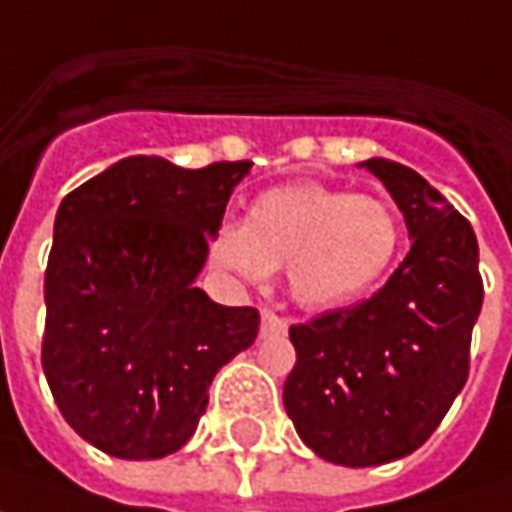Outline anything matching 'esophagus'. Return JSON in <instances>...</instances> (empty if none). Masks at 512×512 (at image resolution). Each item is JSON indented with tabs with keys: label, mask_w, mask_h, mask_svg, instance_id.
<instances>
[{
	"label": "esophagus",
	"mask_w": 512,
	"mask_h": 512,
	"mask_svg": "<svg viewBox=\"0 0 512 512\" xmlns=\"http://www.w3.org/2000/svg\"><path fill=\"white\" fill-rule=\"evenodd\" d=\"M288 330V318L277 316V313H263V332H285Z\"/></svg>",
	"instance_id": "34e87169"
}]
</instances>
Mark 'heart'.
Here are the masks:
<instances>
[{
	"label": "heart",
	"instance_id": "b5f03b06",
	"mask_svg": "<svg viewBox=\"0 0 512 512\" xmlns=\"http://www.w3.org/2000/svg\"><path fill=\"white\" fill-rule=\"evenodd\" d=\"M399 246L402 224L385 199L305 180L257 196L244 227L219 232L213 255L244 280L288 266L293 299L327 310L374 291Z\"/></svg>",
	"mask_w": 512,
	"mask_h": 512
}]
</instances>
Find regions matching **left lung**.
<instances>
[{
	"mask_svg": "<svg viewBox=\"0 0 512 512\" xmlns=\"http://www.w3.org/2000/svg\"><path fill=\"white\" fill-rule=\"evenodd\" d=\"M413 246L360 305L293 324L282 402L299 438L338 466H382L416 452L463 391L482 307L480 246L455 207L402 163L371 157Z\"/></svg>",
	"mask_w": 512,
	"mask_h": 512,
	"instance_id": "8db88e82",
	"label": "left lung"
}]
</instances>
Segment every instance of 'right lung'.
Here are the masks:
<instances>
[{
	"instance_id": "obj_1",
	"label": "right lung",
	"mask_w": 512,
	"mask_h": 512,
	"mask_svg": "<svg viewBox=\"0 0 512 512\" xmlns=\"http://www.w3.org/2000/svg\"><path fill=\"white\" fill-rule=\"evenodd\" d=\"M249 169L124 157L57 207L41 363L71 430L107 455L157 460L185 446L216 371L255 343V307L194 288Z\"/></svg>"
}]
</instances>
